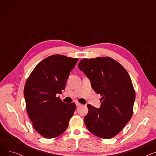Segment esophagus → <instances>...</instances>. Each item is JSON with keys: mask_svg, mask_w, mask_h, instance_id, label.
Here are the masks:
<instances>
[{"mask_svg": "<svg viewBox=\"0 0 156 156\" xmlns=\"http://www.w3.org/2000/svg\"><path fill=\"white\" fill-rule=\"evenodd\" d=\"M75 104H76V105L77 106V107H79V106H81V104L80 103H79L78 102H76Z\"/></svg>", "mask_w": 156, "mask_h": 156, "instance_id": "34e87169", "label": "esophagus"}]
</instances>
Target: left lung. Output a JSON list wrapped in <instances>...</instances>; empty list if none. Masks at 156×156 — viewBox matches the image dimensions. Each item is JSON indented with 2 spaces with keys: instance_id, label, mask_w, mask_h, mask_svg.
<instances>
[{
  "instance_id": "left-lung-1",
  "label": "left lung",
  "mask_w": 156,
  "mask_h": 156,
  "mask_svg": "<svg viewBox=\"0 0 156 156\" xmlns=\"http://www.w3.org/2000/svg\"><path fill=\"white\" fill-rule=\"evenodd\" d=\"M102 96L100 108L87 105L84 118L88 129L98 137L109 139L118 134L133 115L135 92L128 72L111 57L83 59L78 65Z\"/></svg>"
}]
</instances>
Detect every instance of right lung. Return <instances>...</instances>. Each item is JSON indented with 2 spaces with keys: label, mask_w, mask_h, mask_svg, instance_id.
<instances>
[{
  "label": "right lung",
  "mask_w": 156,
  "mask_h": 156,
  "mask_svg": "<svg viewBox=\"0 0 156 156\" xmlns=\"http://www.w3.org/2000/svg\"><path fill=\"white\" fill-rule=\"evenodd\" d=\"M78 61L59 54L40 62L27 80L24 96L29 118L37 132L47 138L59 136L67 129L75 104L63 102L62 94L71 70Z\"/></svg>",
  "instance_id": "obj_1"
}]
</instances>
